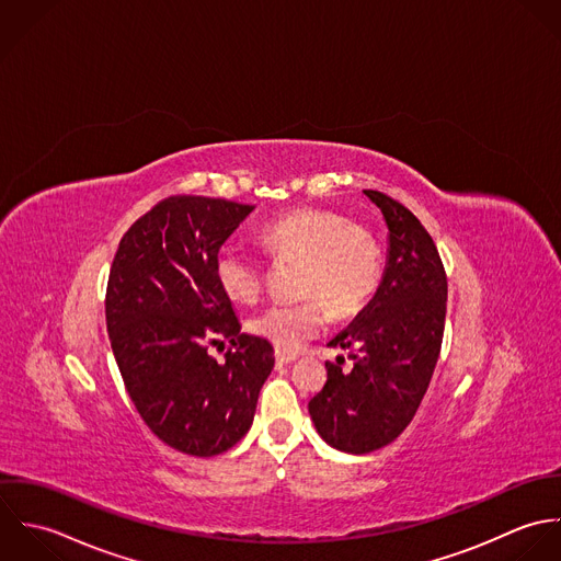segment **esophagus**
I'll return each instance as SVG.
<instances>
[{
	"label": "esophagus",
	"instance_id": "1",
	"mask_svg": "<svg viewBox=\"0 0 561 561\" xmlns=\"http://www.w3.org/2000/svg\"><path fill=\"white\" fill-rule=\"evenodd\" d=\"M275 359H277V364H293V362H297V355L286 353V351H275Z\"/></svg>",
	"mask_w": 561,
	"mask_h": 561
}]
</instances>
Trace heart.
Listing matches in <instances>:
<instances>
[{
  "mask_svg": "<svg viewBox=\"0 0 561 561\" xmlns=\"http://www.w3.org/2000/svg\"><path fill=\"white\" fill-rule=\"evenodd\" d=\"M264 253L277 262H299V304H273L249 323L255 336L279 351H297L319 334L328 308L336 319H351L366 308L381 284L383 255L377 236L348 217L299 208L286 213L257 233ZM215 275L225 295L238 304H251L264 288V266L251 255L224 247L215 260Z\"/></svg>",
  "mask_w": 561,
  "mask_h": 561,
  "instance_id": "b5f03b06",
  "label": "heart"
}]
</instances>
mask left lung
<instances>
[{
    "label": "left lung",
    "mask_w": 561,
    "mask_h": 561,
    "mask_svg": "<svg viewBox=\"0 0 561 561\" xmlns=\"http://www.w3.org/2000/svg\"><path fill=\"white\" fill-rule=\"evenodd\" d=\"M383 213L390 251L373 301L330 346L328 381L308 403L319 434L346 453L390 445L412 423L436 368L447 317V271L434 238L399 199L364 191Z\"/></svg>",
    "instance_id": "8db88e82"
}]
</instances>
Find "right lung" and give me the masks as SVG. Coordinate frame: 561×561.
Instances as JSON below:
<instances>
[{"instance_id":"1","label":"right lung","mask_w":561,"mask_h":561,"mask_svg":"<svg viewBox=\"0 0 561 561\" xmlns=\"http://www.w3.org/2000/svg\"><path fill=\"white\" fill-rule=\"evenodd\" d=\"M253 206L171 195L131 225L116 249L106 325L125 390L169 447L210 457L251 427L275 357L268 340L240 334L215 275L227 236ZM227 339L226 362L207 348Z\"/></svg>"}]
</instances>
